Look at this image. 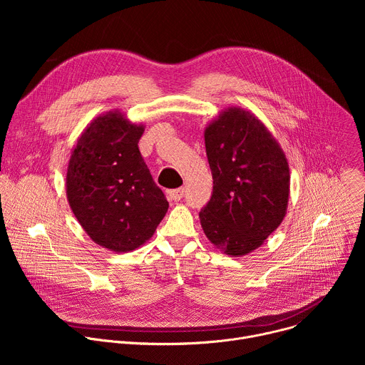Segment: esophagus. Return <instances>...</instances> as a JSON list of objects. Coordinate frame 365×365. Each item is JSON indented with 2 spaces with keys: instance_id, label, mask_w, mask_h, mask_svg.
<instances>
[{
  "instance_id": "34e87169",
  "label": "esophagus",
  "mask_w": 365,
  "mask_h": 365,
  "mask_svg": "<svg viewBox=\"0 0 365 365\" xmlns=\"http://www.w3.org/2000/svg\"><path fill=\"white\" fill-rule=\"evenodd\" d=\"M183 193H185V189L183 187H179V189H173V190H169L168 192V196H169V199H172V200H180L182 197H183Z\"/></svg>"
}]
</instances>
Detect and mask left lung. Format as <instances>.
<instances>
[{"label": "left lung", "instance_id": "left-lung-1", "mask_svg": "<svg viewBox=\"0 0 365 365\" xmlns=\"http://www.w3.org/2000/svg\"><path fill=\"white\" fill-rule=\"evenodd\" d=\"M212 197L199 214L218 250L242 257L262 247L287 212L290 170L286 154L255 114L228 107L205 127Z\"/></svg>", "mask_w": 365, "mask_h": 365}]
</instances>
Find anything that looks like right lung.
Listing matches in <instances>:
<instances>
[{
    "label": "right lung",
    "mask_w": 365,
    "mask_h": 365,
    "mask_svg": "<svg viewBox=\"0 0 365 365\" xmlns=\"http://www.w3.org/2000/svg\"><path fill=\"white\" fill-rule=\"evenodd\" d=\"M144 124L118 110L93 118L72 148L66 197L88 237L114 252L134 251L165 218L169 202L138 150Z\"/></svg>",
    "instance_id": "obj_1"
}]
</instances>
